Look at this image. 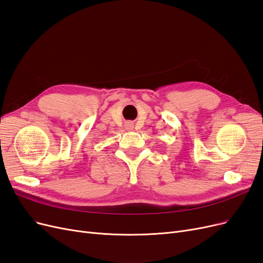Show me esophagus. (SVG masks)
I'll return each mask as SVG.
<instances>
[{
	"mask_svg": "<svg viewBox=\"0 0 263 263\" xmlns=\"http://www.w3.org/2000/svg\"><path fill=\"white\" fill-rule=\"evenodd\" d=\"M125 127H126V129L132 130V129L134 128V124H133L132 122H127V123L125 124Z\"/></svg>",
	"mask_w": 263,
	"mask_h": 263,
	"instance_id": "esophagus-1",
	"label": "esophagus"
}]
</instances>
